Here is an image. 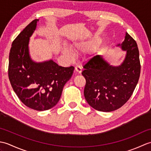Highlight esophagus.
I'll list each match as a JSON object with an SVG mask.
<instances>
[{"label":"esophagus","instance_id":"1","mask_svg":"<svg viewBox=\"0 0 151 151\" xmlns=\"http://www.w3.org/2000/svg\"><path fill=\"white\" fill-rule=\"evenodd\" d=\"M75 70L78 73H81L82 72V67L81 65H76L75 66Z\"/></svg>","mask_w":151,"mask_h":151}]
</instances>
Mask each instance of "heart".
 Masks as SVG:
<instances>
[{
    "label": "heart",
    "mask_w": 151,
    "mask_h": 151,
    "mask_svg": "<svg viewBox=\"0 0 151 151\" xmlns=\"http://www.w3.org/2000/svg\"><path fill=\"white\" fill-rule=\"evenodd\" d=\"M97 43V41L96 40H93L88 41H81V42H76L73 43V48L75 52H85L91 49L92 47L95 45ZM63 54L68 56H71L73 53L69 49L66 47H64L62 49Z\"/></svg>",
    "instance_id": "1"
}]
</instances>
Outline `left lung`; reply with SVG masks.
<instances>
[{
	"mask_svg": "<svg viewBox=\"0 0 151 151\" xmlns=\"http://www.w3.org/2000/svg\"><path fill=\"white\" fill-rule=\"evenodd\" d=\"M117 47L126 52L121 65H111L102 56L96 55L83 67L85 99L98 111H111L121 108L132 95L139 81L141 65L136 41L126 33L124 41Z\"/></svg>",
	"mask_w": 151,
	"mask_h": 151,
	"instance_id": "1",
	"label": "left lung"
}]
</instances>
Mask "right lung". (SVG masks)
Masks as SVG:
<instances>
[{"instance_id": "obj_1", "label": "right lung", "mask_w": 151, "mask_h": 151, "mask_svg": "<svg viewBox=\"0 0 151 151\" xmlns=\"http://www.w3.org/2000/svg\"><path fill=\"white\" fill-rule=\"evenodd\" d=\"M39 19H34L13 41L9 55L8 76L14 91L27 107L47 110L58 102L74 67L59 66L52 60L36 62L29 54L30 37Z\"/></svg>"}]
</instances>
